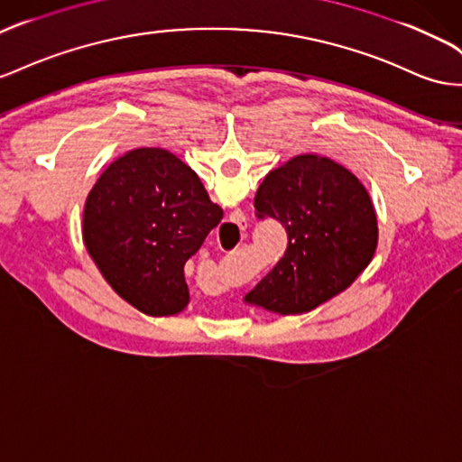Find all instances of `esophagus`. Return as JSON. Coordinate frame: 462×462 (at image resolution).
<instances>
[{
	"label": "esophagus",
	"instance_id": "obj_1",
	"mask_svg": "<svg viewBox=\"0 0 462 462\" xmlns=\"http://www.w3.org/2000/svg\"><path fill=\"white\" fill-rule=\"evenodd\" d=\"M243 223H245V219H231V221H227L226 226L221 227V231H219V235H217V241H219V245L221 243H227L229 239H231V235H233V229H239V231H243ZM239 236L243 239V233H239ZM223 238L224 241L221 242L220 239ZM241 243V241H239Z\"/></svg>",
	"mask_w": 462,
	"mask_h": 462
}]
</instances>
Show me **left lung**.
<instances>
[{"label": "left lung", "instance_id": "1", "mask_svg": "<svg viewBox=\"0 0 462 462\" xmlns=\"http://www.w3.org/2000/svg\"><path fill=\"white\" fill-rule=\"evenodd\" d=\"M256 216L280 221L288 248L246 303L295 315L350 288L377 248V216L365 186L320 155H297L266 174Z\"/></svg>", "mask_w": 462, "mask_h": 462}]
</instances>
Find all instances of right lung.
I'll return each mask as SVG.
<instances>
[{
    "mask_svg": "<svg viewBox=\"0 0 462 462\" xmlns=\"http://www.w3.org/2000/svg\"><path fill=\"white\" fill-rule=\"evenodd\" d=\"M223 217L198 174L161 147L132 149L87 196L83 241L105 280L145 315L189 305L184 264Z\"/></svg>",
    "mask_w": 462,
    "mask_h": 462,
    "instance_id": "1",
    "label": "right lung"
}]
</instances>
